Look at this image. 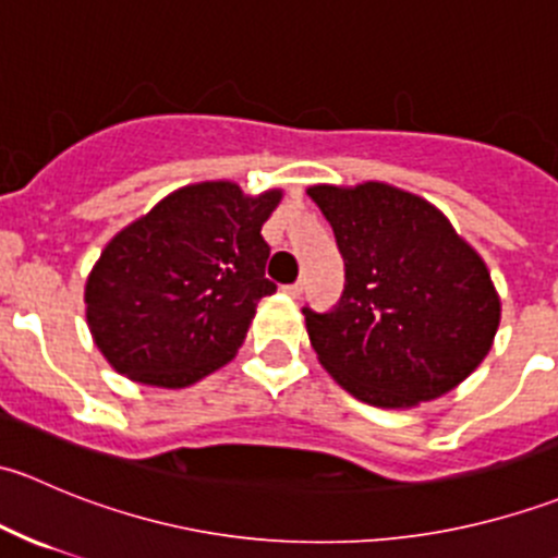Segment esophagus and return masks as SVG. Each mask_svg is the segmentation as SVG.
I'll return each instance as SVG.
<instances>
[{"label": "esophagus", "mask_w": 558, "mask_h": 558, "mask_svg": "<svg viewBox=\"0 0 558 558\" xmlns=\"http://www.w3.org/2000/svg\"><path fill=\"white\" fill-rule=\"evenodd\" d=\"M283 294H289V296H302L305 294V283H291V286H283Z\"/></svg>", "instance_id": "esophagus-1"}]
</instances>
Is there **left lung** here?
I'll return each instance as SVG.
<instances>
[{"label":"left lung","mask_w":558,"mask_h":558,"mask_svg":"<svg viewBox=\"0 0 558 558\" xmlns=\"http://www.w3.org/2000/svg\"><path fill=\"white\" fill-rule=\"evenodd\" d=\"M307 196L345 262L340 305L305 311L320 367L384 410L418 408L470 378L492 351L502 302L446 213L384 180L318 183Z\"/></svg>","instance_id":"8db88e82"}]
</instances>
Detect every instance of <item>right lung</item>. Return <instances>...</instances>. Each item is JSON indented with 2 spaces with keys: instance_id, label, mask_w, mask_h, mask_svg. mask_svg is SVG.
Listing matches in <instances>:
<instances>
[{
  "instance_id": "obj_1",
  "label": "right lung",
  "mask_w": 558,
  "mask_h": 558,
  "mask_svg": "<svg viewBox=\"0 0 558 558\" xmlns=\"http://www.w3.org/2000/svg\"><path fill=\"white\" fill-rule=\"evenodd\" d=\"M280 199L283 189L202 180L112 234L83 291L107 364L134 384L185 388L232 362L258 300L275 294L262 227Z\"/></svg>"
}]
</instances>
